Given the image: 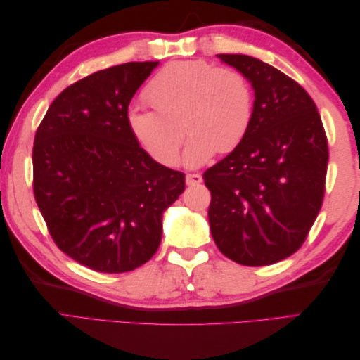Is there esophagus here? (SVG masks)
<instances>
[{
	"instance_id": "34e87169",
	"label": "esophagus",
	"mask_w": 360,
	"mask_h": 360,
	"mask_svg": "<svg viewBox=\"0 0 360 360\" xmlns=\"http://www.w3.org/2000/svg\"><path fill=\"white\" fill-rule=\"evenodd\" d=\"M202 181L201 174H186V184L188 186H195Z\"/></svg>"
}]
</instances>
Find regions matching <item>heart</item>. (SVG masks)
<instances>
[{
    "instance_id": "obj_1",
    "label": "heart",
    "mask_w": 360,
    "mask_h": 360,
    "mask_svg": "<svg viewBox=\"0 0 360 360\" xmlns=\"http://www.w3.org/2000/svg\"><path fill=\"white\" fill-rule=\"evenodd\" d=\"M146 97L155 110L129 108L127 126L148 156L165 167L179 160L182 125L189 134L184 162L200 167L216 151L228 153L240 144L252 120L245 75L204 60L168 63L148 82Z\"/></svg>"
}]
</instances>
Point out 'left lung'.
Returning <instances> with one entry per match:
<instances>
[{"label":"left lung","instance_id":"left-lung-1","mask_svg":"<svg viewBox=\"0 0 360 360\" xmlns=\"http://www.w3.org/2000/svg\"><path fill=\"white\" fill-rule=\"evenodd\" d=\"M252 84V120L230 155L202 174L216 246L242 266H269L307 240L324 198L328 136L311 96L258 58L219 53Z\"/></svg>","mask_w":360,"mask_h":360}]
</instances>
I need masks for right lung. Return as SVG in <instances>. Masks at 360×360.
<instances>
[{
    "instance_id": "1",
    "label": "right lung",
    "mask_w": 360,
    "mask_h": 360,
    "mask_svg": "<svg viewBox=\"0 0 360 360\" xmlns=\"http://www.w3.org/2000/svg\"><path fill=\"white\" fill-rule=\"evenodd\" d=\"M158 61L94 72L49 106L32 147V191L52 240L101 274H124L156 254L162 213L184 174L160 165L127 126V108Z\"/></svg>"
}]
</instances>
